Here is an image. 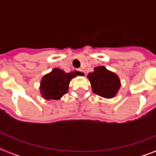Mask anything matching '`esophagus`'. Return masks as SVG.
Here are the masks:
<instances>
[{
	"label": "esophagus",
	"instance_id": "esophagus-1",
	"mask_svg": "<svg viewBox=\"0 0 156 156\" xmlns=\"http://www.w3.org/2000/svg\"><path fill=\"white\" fill-rule=\"evenodd\" d=\"M77 70H78V71H79V72H80V73H84V71H83V70L82 69H77Z\"/></svg>",
	"mask_w": 156,
	"mask_h": 156
}]
</instances>
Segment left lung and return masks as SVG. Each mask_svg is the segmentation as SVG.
I'll use <instances>...</instances> for the list:
<instances>
[{"label": "left lung", "instance_id": "1", "mask_svg": "<svg viewBox=\"0 0 156 156\" xmlns=\"http://www.w3.org/2000/svg\"><path fill=\"white\" fill-rule=\"evenodd\" d=\"M87 77L94 93L105 98H113L120 87L119 77L104 66L94 68V71L88 74Z\"/></svg>", "mask_w": 156, "mask_h": 156}]
</instances>
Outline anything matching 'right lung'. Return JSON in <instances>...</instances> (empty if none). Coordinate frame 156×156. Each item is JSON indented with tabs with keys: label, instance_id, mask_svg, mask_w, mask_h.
<instances>
[{
	"label": "right lung",
	"instance_id": "add662e5",
	"mask_svg": "<svg viewBox=\"0 0 156 156\" xmlns=\"http://www.w3.org/2000/svg\"><path fill=\"white\" fill-rule=\"evenodd\" d=\"M80 72L66 73L60 69H54L50 73L43 77L41 82V93L45 99L58 100L68 92L69 84L72 78L81 76Z\"/></svg>",
	"mask_w": 156,
	"mask_h": 156
}]
</instances>
